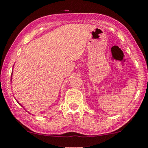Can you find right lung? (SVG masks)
<instances>
[{"label":"right lung","mask_w":148,"mask_h":148,"mask_svg":"<svg viewBox=\"0 0 148 148\" xmlns=\"http://www.w3.org/2000/svg\"><path fill=\"white\" fill-rule=\"evenodd\" d=\"M11 81H12V78H11ZM18 103H19V102H18ZM20 104V105H21V104ZM21 106H22V105H21Z\"/></svg>","instance_id":"obj_1"}]
</instances>
